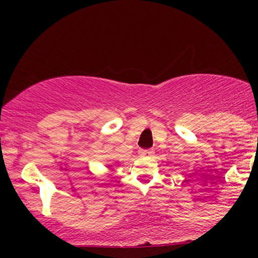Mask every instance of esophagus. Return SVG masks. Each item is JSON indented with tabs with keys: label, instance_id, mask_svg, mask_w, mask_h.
<instances>
[{
	"label": "esophagus",
	"instance_id": "34e87169",
	"mask_svg": "<svg viewBox=\"0 0 258 258\" xmlns=\"http://www.w3.org/2000/svg\"><path fill=\"white\" fill-rule=\"evenodd\" d=\"M140 155H141L142 157H151V156L153 155V151L152 150H141L140 151Z\"/></svg>",
	"mask_w": 258,
	"mask_h": 258
}]
</instances>
